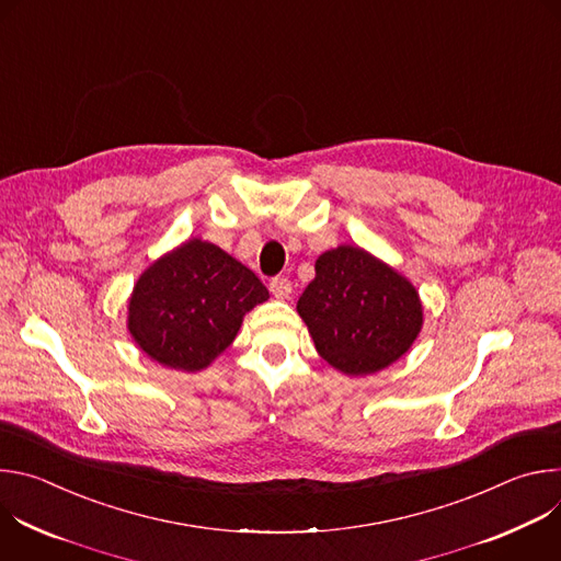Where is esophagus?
Returning a JSON list of instances; mask_svg holds the SVG:
<instances>
[{
	"label": "esophagus",
	"mask_w": 561,
	"mask_h": 561,
	"mask_svg": "<svg viewBox=\"0 0 561 561\" xmlns=\"http://www.w3.org/2000/svg\"><path fill=\"white\" fill-rule=\"evenodd\" d=\"M271 293L277 299H288L293 293V284L286 277H275V279H271Z\"/></svg>",
	"instance_id": "34e87169"
}]
</instances>
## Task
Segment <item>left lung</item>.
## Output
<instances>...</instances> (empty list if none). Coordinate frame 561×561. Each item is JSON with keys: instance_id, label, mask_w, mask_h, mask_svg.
<instances>
[{"instance_id": "1", "label": "left lung", "mask_w": 561, "mask_h": 561, "mask_svg": "<svg viewBox=\"0 0 561 561\" xmlns=\"http://www.w3.org/2000/svg\"><path fill=\"white\" fill-rule=\"evenodd\" d=\"M297 312L317 353L353 377L397 362L413 346L424 322L415 286L359 247L319 255Z\"/></svg>"}]
</instances>
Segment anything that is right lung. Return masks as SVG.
I'll return each mask as SVG.
<instances>
[{
  "label": "right lung",
  "mask_w": 561,
  "mask_h": 561,
  "mask_svg": "<svg viewBox=\"0 0 561 561\" xmlns=\"http://www.w3.org/2000/svg\"><path fill=\"white\" fill-rule=\"evenodd\" d=\"M266 299L251 268L210 242L188 239L137 279L128 331L150 359L195 373L232 344L244 314Z\"/></svg>",
  "instance_id": "1"
}]
</instances>
